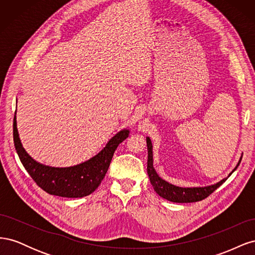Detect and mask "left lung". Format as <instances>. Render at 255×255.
<instances>
[{
  "mask_svg": "<svg viewBox=\"0 0 255 255\" xmlns=\"http://www.w3.org/2000/svg\"><path fill=\"white\" fill-rule=\"evenodd\" d=\"M146 146H148V167H146V170H148L150 182L152 184L154 190H155L161 198L168 200V201L175 202V203H190V202L201 201V200L212 195L213 192L219 186H221V185L228 179L227 177V179H223L217 184H214L212 186H207V187L183 188V187L174 186V185L164 181L163 179H160L158 174L156 173L155 169H154L152 143L149 137H146ZM241 161H242V158L239 159L236 168L239 166V164H241ZM236 168L233 171L236 170ZM232 172L230 173V175L232 174Z\"/></svg>",
  "mask_w": 255,
  "mask_h": 255,
  "instance_id": "8db88e82",
  "label": "left lung"
}]
</instances>
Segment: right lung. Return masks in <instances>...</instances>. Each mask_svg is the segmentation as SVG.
Listing matches in <instances>:
<instances>
[{
  "label": "right lung",
  "instance_id": "obj_1",
  "mask_svg": "<svg viewBox=\"0 0 255 255\" xmlns=\"http://www.w3.org/2000/svg\"><path fill=\"white\" fill-rule=\"evenodd\" d=\"M128 136V129L121 130L107 142L101 152L83 164L68 168L49 167L37 163L25 152L19 138L16 116L13 118V141L22 165L38 186L48 194L58 197L82 198L92 194L109 170L117 146Z\"/></svg>",
  "mask_w": 255,
  "mask_h": 255
}]
</instances>
